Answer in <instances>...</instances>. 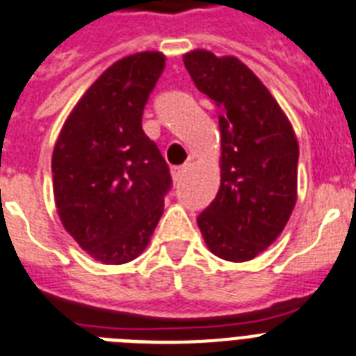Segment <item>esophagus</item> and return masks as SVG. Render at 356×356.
Segmentation results:
<instances>
[{
    "label": "esophagus",
    "mask_w": 356,
    "mask_h": 356,
    "mask_svg": "<svg viewBox=\"0 0 356 356\" xmlns=\"http://www.w3.org/2000/svg\"><path fill=\"white\" fill-rule=\"evenodd\" d=\"M188 170L186 164H183V166H175V168H172V177L173 181H181V177L184 175V172Z\"/></svg>",
    "instance_id": "1"
}]
</instances>
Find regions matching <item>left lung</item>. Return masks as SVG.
Listing matches in <instances>:
<instances>
[{"mask_svg": "<svg viewBox=\"0 0 356 356\" xmlns=\"http://www.w3.org/2000/svg\"><path fill=\"white\" fill-rule=\"evenodd\" d=\"M195 88L218 108L221 184L197 218L208 250L243 263L278 239L298 199V140L263 82L236 56L183 54Z\"/></svg>", "mask_w": 356, "mask_h": 356, "instance_id": "8db88e82", "label": "left lung"}]
</instances>
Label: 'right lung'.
<instances>
[{
	"instance_id": "1",
	"label": "right lung",
	"mask_w": 356,
	"mask_h": 356,
	"mask_svg": "<svg viewBox=\"0 0 356 356\" xmlns=\"http://www.w3.org/2000/svg\"><path fill=\"white\" fill-rule=\"evenodd\" d=\"M164 65L159 51L109 65L74 104L54 144L58 218L80 248L104 265L138 258L164 212L172 177L143 131L144 106Z\"/></svg>"
}]
</instances>
